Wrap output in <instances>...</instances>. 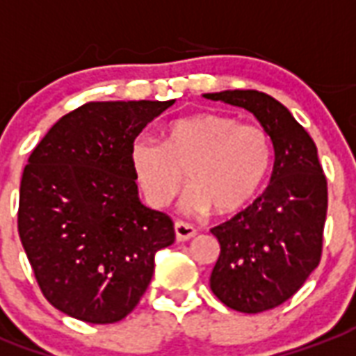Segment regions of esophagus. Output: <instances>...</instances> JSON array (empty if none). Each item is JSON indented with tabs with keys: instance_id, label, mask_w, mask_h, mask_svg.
<instances>
[{
	"instance_id": "1",
	"label": "esophagus",
	"mask_w": 356,
	"mask_h": 356,
	"mask_svg": "<svg viewBox=\"0 0 356 356\" xmlns=\"http://www.w3.org/2000/svg\"><path fill=\"white\" fill-rule=\"evenodd\" d=\"M173 228H175V238H177V241H188V239L196 236V228L192 225H186V222H181V220H177Z\"/></svg>"
}]
</instances>
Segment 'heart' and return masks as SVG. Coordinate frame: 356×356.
Returning <instances> with one entry per match:
<instances>
[{
	"label": "heart",
	"instance_id": "heart-1",
	"mask_svg": "<svg viewBox=\"0 0 356 356\" xmlns=\"http://www.w3.org/2000/svg\"><path fill=\"white\" fill-rule=\"evenodd\" d=\"M273 143L257 124L218 113H200L165 126L164 143L138 136L130 149L134 175L147 204L162 209L183 188H191L183 209L232 213L257 194L272 168Z\"/></svg>",
	"mask_w": 356,
	"mask_h": 356
}]
</instances>
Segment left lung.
<instances>
[{"mask_svg":"<svg viewBox=\"0 0 356 356\" xmlns=\"http://www.w3.org/2000/svg\"><path fill=\"white\" fill-rule=\"evenodd\" d=\"M243 107L270 134L275 151L272 181L262 196L211 228L220 254L211 291L241 313H260L292 298L323 257L328 188L317 147L291 111L257 90L205 94Z\"/></svg>","mask_w":356,"mask_h":356,"instance_id":"obj_1","label":"left lung"}]
</instances>
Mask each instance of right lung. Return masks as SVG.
I'll return each mask as SVG.
<instances>
[{
	"mask_svg": "<svg viewBox=\"0 0 356 356\" xmlns=\"http://www.w3.org/2000/svg\"><path fill=\"white\" fill-rule=\"evenodd\" d=\"M170 102H90L31 151L18 198V236L43 296L92 325L134 312L154 252L175 241L170 215L138 198L130 149Z\"/></svg>",
	"mask_w": 356,
	"mask_h": 356,
	"instance_id": "1",
	"label": "right lung"
}]
</instances>
